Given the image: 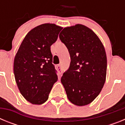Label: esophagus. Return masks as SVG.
Returning a JSON list of instances; mask_svg holds the SVG:
<instances>
[{
    "mask_svg": "<svg viewBox=\"0 0 125 125\" xmlns=\"http://www.w3.org/2000/svg\"><path fill=\"white\" fill-rule=\"evenodd\" d=\"M55 68H56V70L58 71L60 74L62 73V69L61 68V64H57L55 66Z\"/></svg>",
    "mask_w": 125,
    "mask_h": 125,
    "instance_id": "34e87169",
    "label": "esophagus"
}]
</instances>
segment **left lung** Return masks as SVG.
Segmentation results:
<instances>
[{"mask_svg":"<svg viewBox=\"0 0 125 125\" xmlns=\"http://www.w3.org/2000/svg\"><path fill=\"white\" fill-rule=\"evenodd\" d=\"M59 39L71 57L69 68L61 81L71 102L79 106L87 105L98 96L105 83L104 47L96 34L82 24L64 28Z\"/></svg>","mask_w":125,"mask_h":125,"instance_id":"obj_1","label":"left lung"}]
</instances>
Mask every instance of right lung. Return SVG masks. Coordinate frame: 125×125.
I'll return each mask as SVG.
<instances>
[{
	"mask_svg": "<svg viewBox=\"0 0 125 125\" xmlns=\"http://www.w3.org/2000/svg\"><path fill=\"white\" fill-rule=\"evenodd\" d=\"M62 29L54 24L38 25L25 36L15 56V81L22 95L32 104L46 102L58 79L51 46Z\"/></svg>",
	"mask_w": 125,
	"mask_h": 125,
	"instance_id": "obj_1",
	"label": "right lung"
}]
</instances>
